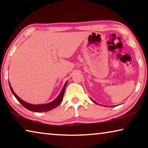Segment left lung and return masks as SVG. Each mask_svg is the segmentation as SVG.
Returning <instances> with one entry per match:
<instances>
[{
  "instance_id": "1",
  "label": "left lung",
  "mask_w": 148,
  "mask_h": 148,
  "mask_svg": "<svg viewBox=\"0 0 148 148\" xmlns=\"http://www.w3.org/2000/svg\"><path fill=\"white\" fill-rule=\"evenodd\" d=\"M91 100H92V99H91ZM92 101H93L94 102H95V103H97V102H95V101H93V100H92ZM97 104H98V103H97Z\"/></svg>"
}]
</instances>
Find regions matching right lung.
I'll return each mask as SVG.
<instances>
[{"instance_id": "1", "label": "right lung", "mask_w": 148, "mask_h": 148, "mask_svg": "<svg viewBox=\"0 0 148 148\" xmlns=\"http://www.w3.org/2000/svg\"><path fill=\"white\" fill-rule=\"evenodd\" d=\"M9 85H10V89H11V91L12 92V93L14 94V95L17 99V101L23 105V106H24L27 110H30V111L36 112H43L49 111V110H51L52 109L56 108L57 106H58V105L61 103L62 99H63L64 90H65V88H66L67 82H66V84H64L63 88H62V91H61V92H60L59 96L57 97L53 101L50 102V103L45 104H31L23 101V100H21L16 93H15L14 90L12 88V86L10 84V82H9Z\"/></svg>"}]
</instances>
